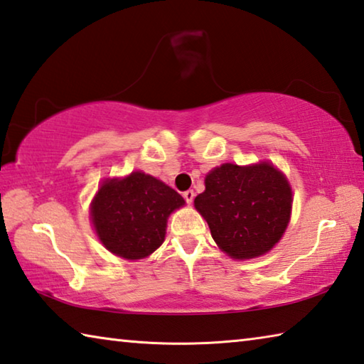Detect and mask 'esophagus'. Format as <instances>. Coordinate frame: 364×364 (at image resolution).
<instances>
[{
  "label": "esophagus",
  "mask_w": 364,
  "mask_h": 364,
  "mask_svg": "<svg viewBox=\"0 0 364 364\" xmlns=\"http://www.w3.org/2000/svg\"><path fill=\"white\" fill-rule=\"evenodd\" d=\"M194 191L193 189H188V191H184V193H183V197H184V200H186L188 203H191V202H193L194 200Z\"/></svg>",
  "instance_id": "1"
}]
</instances>
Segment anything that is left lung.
I'll return each instance as SVG.
<instances>
[{
	"mask_svg": "<svg viewBox=\"0 0 364 364\" xmlns=\"http://www.w3.org/2000/svg\"><path fill=\"white\" fill-rule=\"evenodd\" d=\"M291 202L287 178L272 164L262 162L250 167L224 164L211 170L194 205L224 253L250 259L280 240Z\"/></svg>",
	"mask_w": 364,
	"mask_h": 364,
	"instance_id": "1",
	"label": "left lung"
}]
</instances>
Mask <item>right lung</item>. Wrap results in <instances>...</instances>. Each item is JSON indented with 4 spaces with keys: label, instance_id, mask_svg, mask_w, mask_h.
<instances>
[{
    "label": "right lung",
    "instance_id": "obj_1",
    "mask_svg": "<svg viewBox=\"0 0 364 364\" xmlns=\"http://www.w3.org/2000/svg\"><path fill=\"white\" fill-rule=\"evenodd\" d=\"M184 205L167 184L141 171L107 180L92 202V221L98 239L111 253L141 259L162 245L171 211Z\"/></svg>",
    "mask_w": 364,
    "mask_h": 364
}]
</instances>
